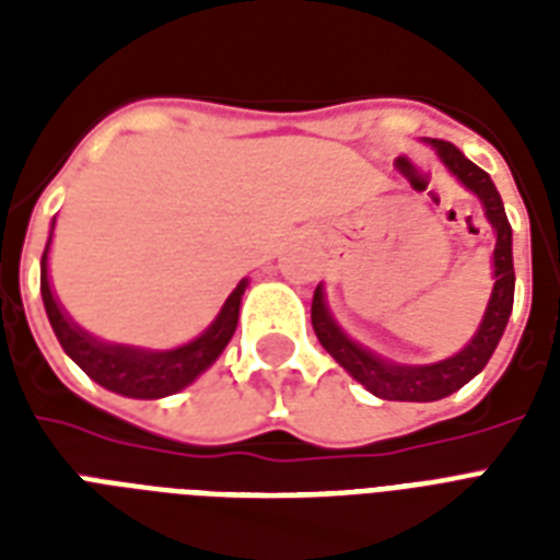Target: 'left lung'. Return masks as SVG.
Segmentation results:
<instances>
[{
  "instance_id": "obj_1",
  "label": "left lung",
  "mask_w": 560,
  "mask_h": 560,
  "mask_svg": "<svg viewBox=\"0 0 560 560\" xmlns=\"http://www.w3.org/2000/svg\"><path fill=\"white\" fill-rule=\"evenodd\" d=\"M424 142L444 162V168L451 171L453 177L482 202L486 220L497 235L494 258H491L494 261V288H491L486 314L479 319L474 337L453 358L435 360V363H418V366L416 363H395V360L374 354L372 349L360 346L358 340H351L349 334L342 331L340 323L334 319L331 307H328L323 284L314 290V305H311V323H314V331L323 342V349L354 381L363 383L372 395L383 400H416V404L442 400L456 389H462L468 381H474L494 354L514 305L512 226H509V218H505L500 191H497L486 171L474 165L456 144L442 142V139H424Z\"/></svg>"
}]
</instances>
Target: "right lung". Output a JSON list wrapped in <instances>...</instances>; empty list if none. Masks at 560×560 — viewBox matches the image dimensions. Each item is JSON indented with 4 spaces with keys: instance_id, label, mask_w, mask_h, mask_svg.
I'll list each match as a JSON object with an SVG mask.
<instances>
[{
    "instance_id": "add662e5",
    "label": "right lung",
    "mask_w": 560,
    "mask_h": 560,
    "mask_svg": "<svg viewBox=\"0 0 560 560\" xmlns=\"http://www.w3.org/2000/svg\"><path fill=\"white\" fill-rule=\"evenodd\" d=\"M51 235H55V220H51ZM51 235L46 241L43 258H39V293H43V305H46L48 323L55 331L57 342L63 346L69 358L90 374L92 381L104 386V389L125 395V398H142L156 400L168 398L174 392L186 389L194 383L214 360L223 354V349L232 340L237 328V314H241V299L249 284V279L237 281L211 319V325L200 337L188 340L186 346L177 349H139V346H121V342H107L83 331L81 325L74 323L72 316L66 314L60 299L51 290L48 279V253H51Z\"/></svg>"
}]
</instances>
